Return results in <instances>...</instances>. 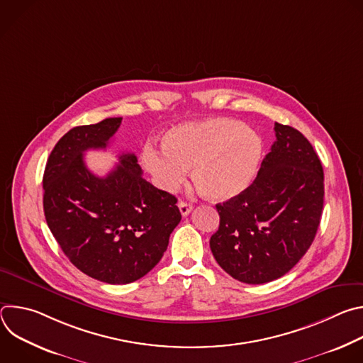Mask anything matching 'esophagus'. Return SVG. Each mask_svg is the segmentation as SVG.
I'll list each match as a JSON object with an SVG mask.
<instances>
[{"instance_id":"esophagus-1","label":"esophagus","mask_w":363,"mask_h":363,"mask_svg":"<svg viewBox=\"0 0 363 363\" xmlns=\"http://www.w3.org/2000/svg\"><path fill=\"white\" fill-rule=\"evenodd\" d=\"M178 206H179V211H181L182 217L189 216V213L192 211V205L188 203V202H185V201H179V202H178Z\"/></svg>"}]
</instances>
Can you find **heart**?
Here are the masks:
<instances>
[{"mask_svg": "<svg viewBox=\"0 0 363 363\" xmlns=\"http://www.w3.org/2000/svg\"><path fill=\"white\" fill-rule=\"evenodd\" d=\"M263 140L255 130L230 118L186 122L167 130L162 149L147 143L145 169L165 191L177 189L192 168V181L210 199L225 201L244 192L257 175Z\"/></svg>", "mask_w": 363, "mask_h": 363, "instance_id": "1", "label": "heart"}]
</instances>
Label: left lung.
I'll use <instances>...</instances> for the list:
<instances>
[{
  "label": "left lung",
  "mask_w": 363,
  "mask_h": 363,
  "mask_svg": "<svg viewBox=\"0 0 363 363\" xmlns=\"http://www.w3.org/2000/svg\"><path fill=\"white\" fill-rule=\"evenodd\" d=\"M276 142L252 184L217 203L220 227L210 240L217 263L247 284L289 273L312 245L323 210V168L294 128L274 125Z\"/></svg>",
  "instance_id": "1"
}]
</instances>
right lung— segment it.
Instances as JSON below:
<instances>
[{"instance_id":"add662e5","label":"right lung","mask_w":363,"mask_h":363,"mask_svg":"<svg viewBox=\"0 0 363 363\" xmlns=\"http://www.w3.org/2000/svg\"><path fill=\"white\" fill-rule=\"evenodd\" d=\"M122 123L108 118L70 129L51 150L43 177L47 225L84 274L128 284L149 273L181 221L177 198L142 178L135 153L119 155L106 175L84 164L89 149H106Z\"/></svg>"}]
</instances>
